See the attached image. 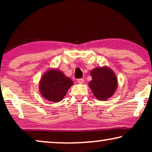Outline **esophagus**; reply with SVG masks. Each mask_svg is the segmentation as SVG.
<instances>
[{"mask_svg": "<svg viewBox=\"0 0 152 152\" xmlns=\"http://www.w3.org/2000/svg\"><path fill=\"white\" fill-rule=\"evenodd\" d=\"M77 82L79 84H82L84 83V79H79V80H77Z\"/></svg>", "mask_w": 152, "mask_h": 152, "instance_id": "34e87169", "label": "esophagus"}]
</instances>
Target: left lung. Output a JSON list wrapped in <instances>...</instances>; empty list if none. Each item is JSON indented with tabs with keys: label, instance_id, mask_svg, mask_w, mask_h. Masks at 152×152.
<instances>
[{
	"label": "left lung",
	"instance_id": "1",
	"mask_svg": "<svg viewBox=\"0 0 152 152\" xmlns=\"http://www.w3.org/2000/svg\"><path fill=\"white\" fill-rule=\"evenodd\" d=\"M92 80L88 86L93 95L100 101L107 100L111 97L118 88L117 76L113 70L105 66L96 67L91 71Z\"/></svg>",
	"mask_w": 152,
	"mask_h": 152
}]
</instances>
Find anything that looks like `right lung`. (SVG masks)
<instances>
[{
	"mask_svg": "<svg viewBox=\"0 0 152 152\" xmlns=\"http://www.w3.org/2000/svg\"><path fill=\"white\" fill-rule=\"evenodd\" d=\"M72 85L73 82L71 79L66 77L61 70L50 68L41 77L39 88L43 97L56 103L64 99Z\"/></svg>",
	"mask_w": 152,
	"mask_h": 152,
	"instance_id": "1",
	"label": "right lung"
}]
</instances>
